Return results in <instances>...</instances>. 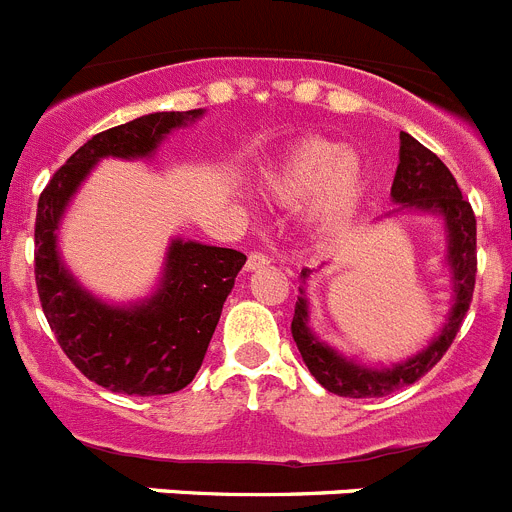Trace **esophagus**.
<instances>
[{
  "label": "esophagus",
  "instance_id": "1",
  "mask_svg": "<svg viewBox=\"0 0 512 512\" xmlns=\"http://www.w3.org/2000/svg\"><path fill=\"white\" fill-rule=\"evenodd\" d=\"M269 256H266L264 251H251L248 253V261H246V269L248 271H256L261 269V266H269Z\"/></svg>",
  "mask_w": 512,
  "mask_h": 512
}]
</instances>
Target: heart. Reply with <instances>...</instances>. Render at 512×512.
Instances as JSON below:
<instances>
[{"label":"heart","instance_id":"b5f03b06","mask_svg":"<svg viewBox=\"0 0 512 512\" xmlns=\"http://www.w3.org/2000/svg\"><path fill=\"white\" fill-rule=\"evenodd\" d=\"M364 187V169L336 140L307 138L274 161L264 174V192L282 207L310 202V223L333 230L354 212Z\"/></svg>","mask_w":512,"mask_h":512}]
</instances>
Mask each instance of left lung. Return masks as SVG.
I'll return each mask as SVG.
<instances>
[{
    "label": "left lung",
    "mask_w": 512,
    "mask_h": 512,
    "mask_svg": "<svg viewBox=\"0 0 512 512\" xmlns=\"http://www.w3.org/2000/svg\"><path fill=\"white\" fill-rule=\"evenodd\" d=\"M392 200L405 210H420L441 215L446 223V241H449V266L451 282H454V307L449 312V323L433 338L420 354L410 356L402 364L390 369H369L356 361L336 354L328 343H320L312 336L307 318V300L300 297L292 318V338L300 348L302 361L310 374L323 384L325 390L341 397H384L390 392L418 382L428 374L443 354L449 351L459 333L461 323L467 318L469 302L474 295V277H477V220L474 210L456 184L454 174L446 169L441 158L418 143L413 135L400 133V164H397L395 182H392ZM310 271H302V279Z\"/></svg>",
    "instance_id": "1"
}]
</instances>
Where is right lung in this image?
<instances>
[{
    "label": "right lung",
    "instance_id": "obj_1",
    "mask_svg": "<svg viewBox=\"0 0 512 512\" xmlns=\"http://www.w3.org/2000/svg\"><path fill=\"white\" fill-rule=\"evenodd\" d=\"M202 110L153 112L89 138L45 184L35 215V284L63 354L99 387L122 395H171L200 372L225 297L246 256L233 248L171 241L164 279L148 300L115 307L81 287L58 256L66 205L99 158H146Z\"/></svg>",
    "mask_w": 512,
    "mask_h": 512
}]
</instances>
